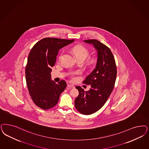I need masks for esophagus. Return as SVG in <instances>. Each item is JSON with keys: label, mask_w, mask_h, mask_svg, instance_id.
<instances>
[{"label": "esophagus", "mask_w": 149, "mask_h": 149, "mask_svg": "<svg viewBox=\"0 0 149 149\" xmlns=\"http://www.w3.org/2000/svg\"><path fill=\"white\" fill-rule=\"evenodd\" d=\"M68 87H69V88H74L75 86H74V85L71 84H68Z\"/></svg>", "instance_id": "1"}]
</instances>
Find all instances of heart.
I'll use <instances>...</instances> for the list:
<instances>
[{
    "mask_svg": "<svg viewBox=\"0 0 149 149\" xmlns=\"http://www.w3.org/2000/svg\"><path fill=\"white\" fill-rule=\"evenodd\" d=\"M72 51L74 53V54H75V56L76 57L78 58H84V59L87 57V56L88 55V50L87 48L82 45H76L74 47L72 48ZM62 54L59 56V59H61V56H62ZM95 62V59L93 58H90L88 59V64L90 65H93ZM80 73V72H77L72 73V77L73 79H75L76 77H75V75H77L78 74H79Z\"/></svg>",
    "mask_w": 149,
    "mask_h": 149,
    "instance_id": "heart-1",
    "label": "heart"
}]
</instances>
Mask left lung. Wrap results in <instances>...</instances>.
<instances>
[{"label": "left lung", "instance_id": "8db88e82", "mask_svg": "<svg viewBox=\"0 0 149 149\" xmlns=\"http://www.w3.org/2000/svg\"><path fill=\"white\" fill-rule=\"evenodd\" d=\"M97 51L96 68L83 82L90 85L91 88L85 91L82 87L76 86L79 94L75 100V106L80 113L89 115L102 107L113 91L117 77V67L111 49L98 40H87Z\"/></svg>", "mask_w": 149, "mask_h": 149}]
</instances>
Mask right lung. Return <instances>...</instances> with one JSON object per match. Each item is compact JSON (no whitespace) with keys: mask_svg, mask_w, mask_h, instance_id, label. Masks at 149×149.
Wrapping results in <instances>:
<instances>
[{"mask_svg":"<svg viewBox=\"0 0 149 149\" xmlns=\"http://www.w3.org/2000/svg\"><path fill=\"white\" fill-rule=\"evenodd\" d=\"M74 40L46 37L37 42L30 52L25 69L26 84L33 102L46 110L54 107L67 87L64 80L52 81L51 68L58 52Z\"/></svg>","mask_w":149,"mask_h":149,"instance_id":"obj_1","label":"right lung"}]
</instances>
